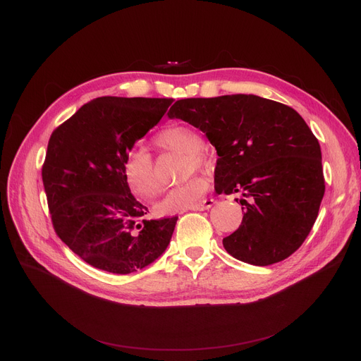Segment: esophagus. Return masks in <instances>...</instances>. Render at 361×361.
<instances>
[{
    "label": "esophagus",
    "mask_w": 361,
    "mask_h": 361,
    "mask_svg": "<svg viewBox=\"0 0 361 361\" xmlns=\"http://www.w3.org/2000/svg\"><path fill=\"white\" fill-rule=\"evenodd\" d=\"M215 204V200L214 199H204L203 202L195 204L193 207H190V211H206L209 209V207H212Z\"/></svg>",
    "instance_id": "1"
}]
</instances>
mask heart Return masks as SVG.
I'll return each mask as SVG.
<instances>
[{
    "instance_id": "b5f03b06",
    "label": "heart",
    "mask_w": 361,
    "mask_h": 361,
    "mask_svg": "<svg viewBox=\"0 0 361 361\" xmlns=\"http://www.w3.org/2000/svg\"><path fill=\"white\" fill-rule=\"evenodd\" d=\"M158 146L171 150L185 152L188 155L185 168L187 174H192L196 168L204 164L202 154L203 139L197 131L185 126H169L159 131L157 136ZM123 173L130 190L142 199L154 197L159 192V181L155 173L154 159L145 147H135L127 155L123 166ZM209 190V183L203 177H193L173 188L157 203V211L162 215H173L185 209H190L202 202Z\"/></svg>"
}]
</instances>
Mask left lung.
Listing matches in <instances>:
<instances>
[{
	"instance_id": "8db88e82",
	"label": "left lung",
	"mask_w": 361,
	"mask_h": 361,
	"mask_svg": "<svg viewBox=\"0 0 361 361\" xmlns=\"http://www.w3.org/2000/svg\"><path fill=\"white\" fill-rule=\"evenodd\" d=\"M215 146V190L240 193L241 225L222 244L256 264L291 256L309 235L325 195L320 145L300 114L256 94L180 99L168 111ZM237 200V199H235Z\"/></svg>"
}]
</instances>
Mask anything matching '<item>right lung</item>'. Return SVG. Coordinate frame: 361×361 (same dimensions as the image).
Masks as SVG:
<instances>
[{
	"instance_id": "right-lung-1",
	"label": "right lung",
	"mask_w": 361,
	"mask_h": 361,
	"mask_svg": "<svg viewBox=\"0 0 361 361\" xmlns=\"http://www.w3.org/2000/svg\"><path fill=\"white\" fill-rule=\"evenodd\" d=\"M173 99L102 97L55 128L42 181L54 230L93 268L131 274L168 247L178 216L146 219L123 166L128 152L155 127Z\"/></svg>"
}]
</instances>
